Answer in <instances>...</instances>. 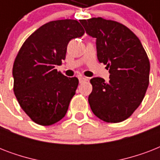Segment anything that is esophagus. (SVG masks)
Listing matches in <instances>:
<instances>
[{
    "mask_svg": "<svg viewBox=\"0 0 160 160\" xmlns=\"http://www.w3.org/2000/svg\"><path fill=\"white\" fill-rule=\"evenodd\" d=\"M87 80H88L87 78L83 77V76H80V77H79V81H80V84H83V83L86 82Z\"/></svg>",
    "mask_w": 160,
    "mask_h": 160,
    "instance_id": "obj_1",
    "label": "esophagus"
}]
</instances>
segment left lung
Masks as SVG:
<instances>
[{"instance_id": "8db88e82", "label": "left lung", "mask_w": 160, "mask_h": 160, "mask_svg": "<svg viewBox=\"0 0 160 160\" xmlns=\"http://www.w3.org/2000/svg\"><path fill=\"white\" fill-rule=\"evenodd\" d=\"M89 36L96 38L97 57L109 69V80L92 78L88 100L103 121L128 119L141 104L149 83L150 65L135 34L123 24L101 17L80 20Z\"/></svg>"}]
</instances>
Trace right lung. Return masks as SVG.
I'll return each instance as SVG.
<instances>
[{
    "instance_id": "1",
    "label": "right lung",
    "mask_w": 160,
    "mask_h": 160,
    "mask_svg": "<svg viewBox=\"0 0 160 160\" xmlns=\"http://www.w3.org/2000/svg\"><path fill=\"white\" fill-rule=\"evenodd\" d=\"M85 31L75 20L45 24L26 39L14 61L13 90L19 105L32 121L51 125L65 116L79 80L55 69L65 59L67 45Z\"/></svg>"
}]
</instances>
